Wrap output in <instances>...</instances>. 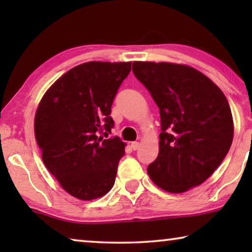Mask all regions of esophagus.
<instances>
[{"mask_svg":"<svg viewBox=\"0 0 252 252\" xmlns=\"http://www.w3.org/2000/svg\"><path fill=\"white\" fill-rule=\"evenodd\" d=\"M130 147H132L133 150H137V149H139V147H140V143L136 142V141H135V142H132Z\"/></svg>","mask_w":252,"mask_h":252,"instance_id":"obj_1","label":"esophagus"}]
</instances>
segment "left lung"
I'll use <instances>...</instances> for the list:
<instances>
[{
  "instance_id": "obj_1",
  "label": "left lung",
  "mask_w": 252,
  "mask_h": 252,
  "mask_svg": "<svg viewBox=\"0 0 252 252\" xmlns=\"http://www.w3.org/2000/svg\"><path fill=\"white\" fill-rule=\"evenodd\" d=\"M132 71L160 115L159 153L148 166L158 187L184 192L203 184L232 146L228 101L218 86L190 66L133 62Z\"/></svg>"
}]
</instances>
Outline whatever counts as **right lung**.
I'll return each mask as SVG.
<instances>
[{"mask_svg":"<svg viewBox=\"0 0 252 252\" xmlns=\"http://www.w3.org/2000/svg\"><path fill=\"white\" fill-rule=\"evenodd\" d=\"M129 71L130 62L80 64L62 75L37 106L34 130L43 163L79 199L102 197L115 184L125 143L98 134L111 133L113 99Z\"/></svg>","mask_w":252,"mask_h":252,"instance_id":"add662e5","label":"right lung"}]
</instances>
